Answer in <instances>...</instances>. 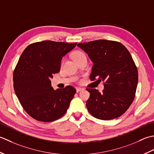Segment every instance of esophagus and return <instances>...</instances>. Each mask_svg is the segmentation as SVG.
<instances>
[{
  "label": "esophagus",
  "mask_w": 154,
  "mask_h": 154,
  "mask_svg": "<svg viewBox=\"0 0 154 154\" xmlns=\"http://www.w3.org/2000/svg\"><path fill=\"white\" fill-rule=\"evenodd\" d=\"M76 92H80V91L82 90L83 88H80V87H76Z\"/></svg>",
  "instance_id": "esophagus-1"
}]
</instances>
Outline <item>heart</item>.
Listing matches in <instances>:
<instances>
[{
	"mask_svg": "<svg viewBox=\"0 0 154 154\" xmlns=\"http://www.w3.org/2000/svg\"><path fill=\"white\" fill-rule=\"evenodd\" d=\"M84 55H85V54H84V53H83L82 52L76 51L72 54V58L74 59V60H75L81 57V56H84Z\"/></svg>",
	"mask_w": 154,
	"mask_h": 154,
	"instance_id": "b5f03b06",
	"label": "heart"
}]
</instances>
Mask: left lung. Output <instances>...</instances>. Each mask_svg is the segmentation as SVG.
I'll list each match as a JSON object with an SVG mask.
<instances>
[{"instance_id":"obj_1","label":"left lung","mask_w":154,"mask_h":154,"mask_svg":"<svg viewBox=\"0 0 154 154\" xmlns=\"http://www.w3.org/2000/svg\"><path fill=\"white\" fill-rule=\"evenodd\" d=\"M94 63L90 80L103 81L104 89L87 88L90 93L88 110L100 120L120 117L133 102L138 82V73L130 53L122 43L97 40L77 45Z\"/></svg>"}]
</instances>
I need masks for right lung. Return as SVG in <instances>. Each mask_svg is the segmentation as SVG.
Wrapping results in <instances>:
<instances>
[{
    "mask_svg": "<svg viewBox=\"0 0 154 154\" xmlns=\"http://www.w3.org/2000/svg\"><path fill=\"white\" fill-rule=\"evenodd\" d=\"M76 45L45 40L31 44L22 53L14 71V89L24 110L35 120L52 122L66 112L76 90L71 86L54 90L50 78L59 72L62 57Z\"/></svg>",
    "mask_w": 154,
    "mask_h": 154,
    "instance_id": "add662e5",
    "label": "right lung"
}]
</instances>
